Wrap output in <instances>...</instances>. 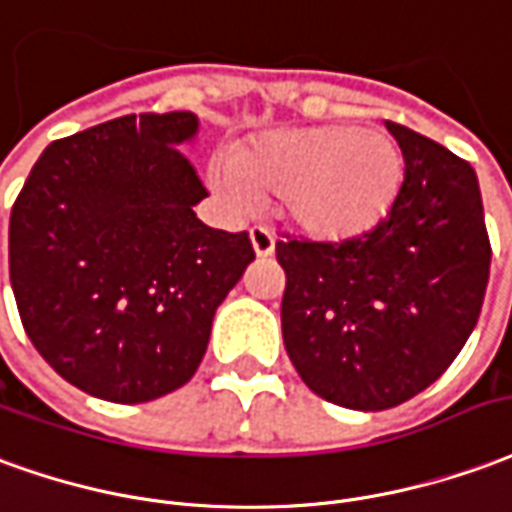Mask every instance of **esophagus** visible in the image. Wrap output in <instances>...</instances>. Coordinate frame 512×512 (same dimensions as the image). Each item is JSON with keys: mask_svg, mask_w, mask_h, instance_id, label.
I'll return each instance as SVG.
<instances>
[{"mask_svg": "<svg viewBox=\"0 0 512 512\" xmlns=\"http://www.w3.org/2000/svg\"><path fill=\"white\" fill-rule=\"evenodd\" d=\"M250 245H253L259 259H267V256H273L275 253V234L270 228L253 226L250 228Z\"/></svg>", "mask_w": 512, "mask_h": 512, "instance_id": "esophagus-1", "label": "esophagus"}]
</instances>
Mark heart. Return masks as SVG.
I'll list each match as a JSON object with an SVG mask.
<instances>
[{"mask_svg":"<svg viewBox=\"0 0 512 512\" xmlns=\"http://www.w3.org/2000/svg\"><path fill=\"white\" fill-rule=\"evenodd\" d=\"M215 181L228 201H281L284 217L311 239L344 242L391 215L405 181L397 140L350 123L273 129L228 154Z\"/></svg>","mask_w":512,"mask_h":512,"instance_id":"1","label":"heart"}]
</instances>
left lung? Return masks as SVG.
Returning <instances> with one entry per match:
<instances>
[{
    "label": "left lung",
    "instance_id": "1",
    "mask_svg": "<svg viewBox=\"0 0 512 512\" xmlns=\"http://www.w3.org/2000/svg\"><path fill=\"white\" fill-rule=\"evenodd\" d=\"M386 129L405 157L391 215L358 239L275 242L286 353L317 397L353 411L436 383L474 331L491 273L474 168L408 126Z\"/></svg>",
    "mask_w": 512,
    "mask_h": 512
}]
</instances>
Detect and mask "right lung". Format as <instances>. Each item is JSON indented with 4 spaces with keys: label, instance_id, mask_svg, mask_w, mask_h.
Returning <instances> with one entry per match:
<instances>
[{
    "label": "right lung",
    "instance_id": "obj_1",
    "mask_svg": "<svg viewBox=\"0 0 512 512\" xmlns=\"http://www.w3.org/2000/svg\"><path fill=\"white\" fill-rule=\"evenodd\" d=\"M195 112H143L54 140L10 212V286L43 361L99 400L148 402L195 375L217 306L256 259L204 226L181 154Z\"/></svg>",
    "mask_w": 512,
    "mask_h": 512
}]
</instances>
